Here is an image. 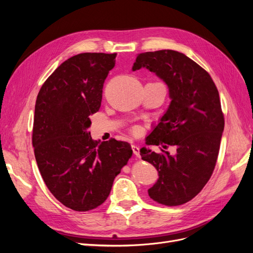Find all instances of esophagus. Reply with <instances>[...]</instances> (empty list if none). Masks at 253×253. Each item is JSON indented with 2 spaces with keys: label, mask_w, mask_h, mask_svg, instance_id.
<instances>
[{
  "label": "esophagus",
  "mask_w": 253,
  "mask_h": 253,
  "mask_svg": "<svg viewBox=\"0 0 253 253\" xmlns=\"http://www.w3.org/2000/svg\"><path fill=\"white\" fill-rule=\"evenodd\" d=\"M132 150H133V153H134V155H135L136 157H140L139 148L137 147V145H132Z\"/></svg>",
  "instance_id": "1"
}]
</instances>
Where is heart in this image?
<instances>
[{
    "mask_svg": "<svg viewBox=\"0 0 253 253\" xmlns=\"http://www.w3.org/2000/svg\"><path fill=\"white\" fill-rule=\"evenodd\" d=\"M139 132H140V128H139V127H135V128H134V133L138 134Z\"/></svg>",
    "mask_w": 253,
    "mask_h": 253,
    "instance_id": "heart-1",
    "label": "heart"
}]
</instances>
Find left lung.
<instances>
[{
    "label": "left lung",
    "instance_id": "left-lung-1",
    "mask_svg": "<svg viewBox=\"0 0 253 253\" xmlns=\"http://www.w3.org/2000/svg\"><path fill=\"white\" fill-rule=\"evenodd\" d=\"M141 67L167 84L171 99L145 144L176 148L174 155L140 149L141 158L158 172L148 193L159 204L182 205L201 192L216 164L225 126L218 90L203 67L176 50L139 53L132 71Z\"/></svg>",
    "mask_w": 253,
    "mask_h": 253
}]
</instances>
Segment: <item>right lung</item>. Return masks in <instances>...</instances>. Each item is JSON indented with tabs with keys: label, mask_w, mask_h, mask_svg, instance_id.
<instances>
[{
	"label": "right lung",
	"mask_w": 253,
	"mask_h": 253,
	"mask_svg": "<svg viewBox=\"0 0 253 253\" xmlns=\"http://www.w3.org/2000/svg\"><path fill=\"white\" fill-rule=\"evenodd\" d=\"M117 53L83 52L57 67L37 97L33 145L42 178L57 200L75 211L97 208L132 156L131 145L99 143L87 128L100 109L104 80Z\"/></svg>",
	"instance_id": "obj_1"
}]
</instances>
